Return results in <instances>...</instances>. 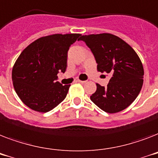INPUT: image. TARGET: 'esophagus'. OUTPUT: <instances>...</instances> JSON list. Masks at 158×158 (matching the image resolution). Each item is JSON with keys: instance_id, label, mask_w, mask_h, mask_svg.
I'll list each match as a JSON object with an SVG mask.
<instances>
[{"instance_id": "obj_1", "label": "esophagus", "mask_w": 158, "mask_h": 158, "mask_svg": "<svg viewBox=\"0 0 158 158\" xmlns=\"http://www.w3.org/2000/svg\"><path fill=\"white\" fill-rule=\"evenodd\" d=\"M77 81L80 83H82V84H85V83L87 82V81H81V80H77Z\"/></svg>"}]
</instances>
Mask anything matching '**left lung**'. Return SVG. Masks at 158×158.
I'll use <instances>...</instances> for the list:
<instances>
[{"instance_id":"obj_1","label":"left lung","mask_w":158,"mask_h":158,"mask_svg":"<svg viewBox=\"0 0 158 158\" xmlns=\"http://www.w3.org/2000/svg\"><path fill=\"white\" fill-rule=\"evenodd\" d=\"M90 49L101 73H110L107 87L96 84L90 99L108 113L124 110L137 98L143 82V68L131 45L110 33L85 35L79 38Z\"/></svg>"}]
</instances>
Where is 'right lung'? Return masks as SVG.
Masks as SVG:
<instances>
[{"label": "right lung", "instance_id": "1", "mask_svg": "<svg viewBox=\"0 0 158 158\" xmlns=\"http://www.w3.org/2000/svg\"><path fill=\"white\" fill-rule=\"evenodd\" d=\"M81 34H54L37 39L20 54L12 70L15 89L25 105L46 113L67 96L70 85L57 81L68 66V51Z\"/></svg>", "mask_w": 158, "mask_h": 158}]
</instances>
